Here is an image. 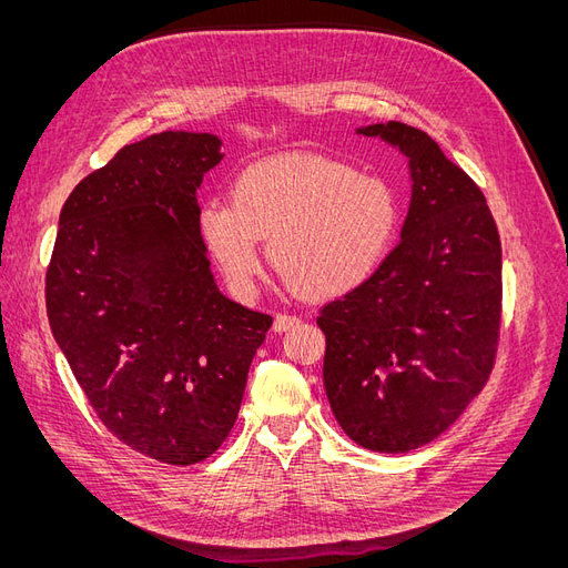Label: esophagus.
Returning <instances> with one entry per match:
<instances>
[{"label": "esophagus", "mask_w": 568, "mask_h": 568, "mask_svg": "<svg viewBox=\"0 0 568 568\" xmlns=\"http://www.w3.org/2000/svg\"><path fill=\"white\" fill-rule=\"evenodd\" d=\"M298 324H301V320L296 315H277V317H274V322H272V329L277 332V334H282V332L294 329V326H298Z\"/></svg>", "instance_id": "34e87169"}]
</instances>
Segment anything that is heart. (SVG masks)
<instances>
[{"instance_id": "1", "label": "heart", "mask_w": 568, "mask_h": 568, "mask_svg": "<svg viewBox=\"0 0 568 568\" xmlns=\"http://www.w3.org/2000/svg\"><path fill=\"white\" fill-rule=\"evenodd\" d=\"M398 227L390 186L307 151L277 153L246 165L230 199L199 209V234L236 296H253L265 244L288 284L303 296L329 301L363 286Z\"/></svg>"}]
</instances>
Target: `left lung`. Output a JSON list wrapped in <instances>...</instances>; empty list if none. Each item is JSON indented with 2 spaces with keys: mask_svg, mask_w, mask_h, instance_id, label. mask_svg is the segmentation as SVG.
<instances>
[{
  "mask_svg": "<svg viewBox=\"0 0 568 568\" xmlns=\"http://www.w3.org/2000/svg\"><path fill=\"white\" fill-rule=\"evenodd\" d=\"M398 149L409 173L400 242L372 277L322 307L324 390L357 445L407 453L450 428L495 359L503 248L486 196L426 132L355 128Z\"/></svg>",
  "mask_w": 568,
  "mask_h": 568,
  "instance_id": "1",
  "label": "left lung"
}]
</instances>
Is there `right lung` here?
I'll return each mask as SVG.
<instances>
[{"instance_id":"obj_1","label":"right lung","mask_w":568,"mask_h":568,"mask_svg":"<svg viewBox=\"0 0 568 568\" xmlns=\"http://www.w3.org/2000/svg\"><path fill=\"white\" fill-rule=\"evenodd\" d=\"M165 130L120 149L63 203L47 315L90 405L132 450L196 464L230 436L272 317L227 298L196 192L225 153Z\"/></svg>"}]
</instances>
